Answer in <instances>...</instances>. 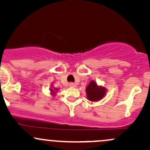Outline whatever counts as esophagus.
Here are the masks:
<instances>
[{
  "instance_id": "esophagus-1",
  "label": "esophagus",
  "mask_w": 150,
  "mask_h": 150,
  "mask_svg": "<svg viewBox=\"0 0 150 150\" xmlns=\"http://www.w3.org/2000/svg\"><path fill=\"white\" fill-rule=\"evenodd\" d=\"M69 86L70 87H76V84L74 83H69Z\"/></svg>"
}]
</instances>
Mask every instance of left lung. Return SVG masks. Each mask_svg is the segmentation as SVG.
Masks as SVG:
<instances>
[{
	"label": "left lung",
	"instance_id": "left-lung-1",
	"mask_svg": "<svg viewBox=\"0 0 150 150\" xmlns=\"http://www.w3.org/2000/svg\"><path fill=\"white\" fill-rule=\"evenodd\" d=\"M87 99L91 102H98L103 99L107 93V89L104 86L98 85L94 80H92L85 89Z\"/></svg>",
	"mask_w": 150,
	"mask_h": 150
}]
</instances>
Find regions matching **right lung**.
I'll return each instance as SVG.
<instances>
[{
  "label": "right lung",
  "mask_w": 150,
  "mask_h": 150,
  "mask_svg": "<svg viewBox=\"0 0 150 150\" xmlns=\"http://www.w3.org/2000/svg\"><path fill=\"white\" fill-rule=\"evenodd\" d=\"M59 90L58 88H55V87L53 86V85H51V88H50V95H52V96H55V95H56V93L57 91Z\"/></svg>",
  "instance_id": "right-lung-1"
}]
</instances>
